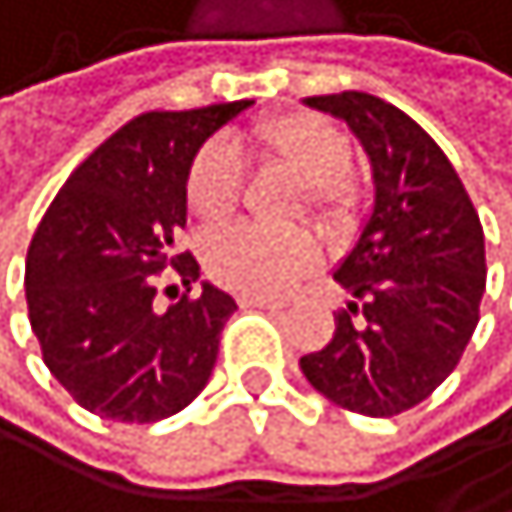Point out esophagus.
<instances>
[{
	"label": "esophagus",
	"mask_w": 512,
	"mask_h": 512,
	"mask_svg": "<svg viewBox=\"0 0 512 512\" xmlns=\"http://www.w3.org/2000/svg\"><path fill=\"white\" fill-rule=\"evenodd\" d=\"M238 303L241 307H258V310H284V303L271 297H241Z\"/></svg>",
	"instance_id": "obj_1"
}]
</instances>
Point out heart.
Listing matches in <instances>:
<instances>
[{
    "mask_svg": "<svg viewBox=\"0 0 512 512\" xmlns=\"http://www.w3.org/2000/svg\"><path fill=\"white\" fill-rule=\"evenodd\" d=\"M248 150L264 163L284 166L303 182L310 215L323 225H343L356 209L359 186L349 172V140L333 120L307 110H287L258 120ZM241 199V163L231 146L209 143L195 153L186 176V202L205 225H222ZM209 274L245 297H281L320 261L307 235H274L264 228H231L218 235L209 254Z\"/></svg>",
    "mask_w": 512,
    "mask_h": 512,
    "instance_id": "obj_1",
    "label": "heart"
}]
</instances>
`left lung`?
Masks as SVG:
<instances>
[{
	"mask_svg": "<svg viewBox=\"0 0 512 512\" xmlns=\"http://www.w3.org/2000/svg\"><path fill=\"white\" fill-rule=\"evenodd\" d=\"M307 104L356 133L376 202L333 274L353 300L300 369L340 408L392 418L425 402L471 343L487 287L484 228L451 159L408 114L362 91Z\"/></svg>",
	"mask_w": 512,
	"mask_h": 512,
	"instance_id": "obj_1",
	"label": "left lung"
}]
</instances>
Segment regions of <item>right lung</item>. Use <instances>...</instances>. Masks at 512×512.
<instances>
[{
  "instance_id": "right-lung-1",
  "label": "right lung",
  "mask_w": 512,
  "mask_h": 512,
  "mask_svg": "<svg viewBox=\"0 0 512 512\" xmlns=\"http://www.w3.org/2000/svg\"><path fill=\"white\" fill-rule=\"evenodd\" d=\"M248 107L133 117L71 172L41 218L25 258L28 320L51 376L87 412L150 425L209 382L235 300L202 284L159 310L156 274L176 267L186 287L199 281V261L176 254L186 176L199 146Z\"/></svg>"
}]
</instances>
